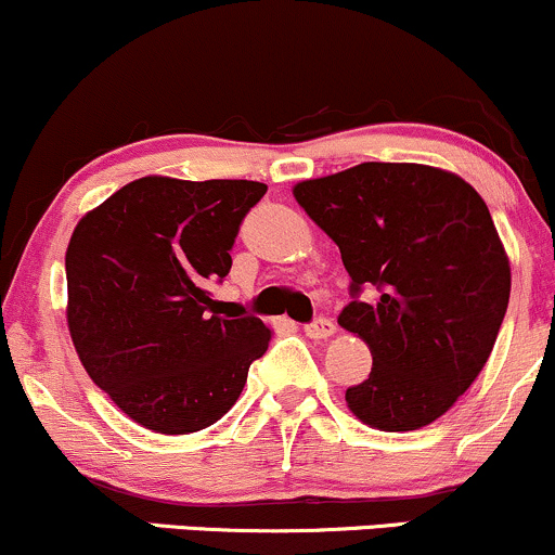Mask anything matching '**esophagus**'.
<instances>
[{"label": "esophagus", "mask_w": 555, "mask_h": 555, "mask_svg": "<svg viewBox=\"0 0 555 555\" xmlns=\"http://www.w3.org/2000/svg\"><path fill=\"white\" fill-rule=\"evenodd\" d=\"M305 334H308L310 339H328V336L336 334V323L331 321V318H315L313 323L305 326Z\"/></svg>", "instance_id": "1"}]
</instances>
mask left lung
<instances>
[{
  "label": "left lung",
  "instance_id": "1",
  "mask_svg": "<svg viewBox=\"0 0 555 555\" xmlns=\"http://www.w3.org/2000/svg\"><path fill=\"white\" fill-rule=\"evenodd\" d=\"M292 195L339 245L352 295L375 286L339 315L373 354L371 375L344 393L349 412L386 433L436 423L486 367L512 292L486 201L454 171L380 162Z\"/></svg>",
  "mask_w": 555,
  "mask_h": 555
}]
</instances>
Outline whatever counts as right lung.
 Listing matches in <instances>:
<instances>
[{"label": "right lung", "instance_id": "right-lung-1", "mask_svg": "<svg viewBox=\"0 0 555 555\" xmlns=\"http://www.w3.org/2000/svg\"><path fill=\"white\" fill-rule=\"evenodd\" d=\"M263 182L140 177L88 211L69 237L67 328L91 380L164 436L232 410L269 349L260 318L227 315L211 286L232 269L242 219Z\"/></svg>", "mask_w": 555, "mask_h": 555}]
</instances>
